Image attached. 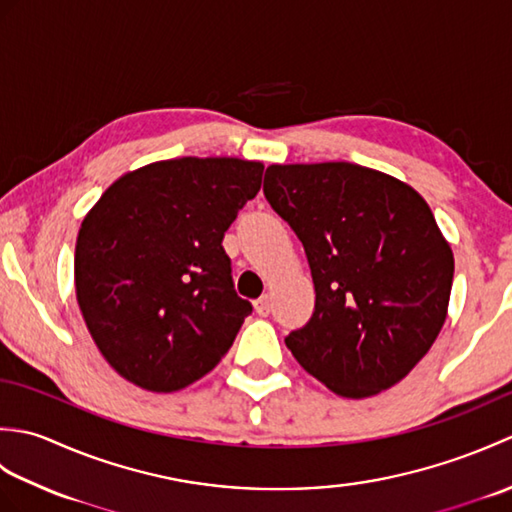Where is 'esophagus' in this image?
Masks as SVG:
<instances>
[{"label": "esophagus", "mask_w": 512, "mask_h": 512, "mask_svg": "<svg viewBox=\"0 0 512 512\" xmlns=\"http://www.w3.org/2000/svg\"><path fill=\"white\" fill-rule=\"evenodd\" d=\"M270 308H273V303H270V295H264L255 301V312L259 314V317H268Z\"/></svg>", "instance_id": "esophagus-1"}]
</instances>
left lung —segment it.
Returning <instances> with one entry per match:
<instances>
[{
	"instance_id": "obj_1",
	"label": "left lung",
	"mask_w": 512,
	"mask_h": 512,
	"mask_svg": "<svg viewBox=\"0 0 512 512\" xmlns=\"http://www.w3.org/2000/svg\"><path fill=\"white\" fill-rule=\"evenodd\" d=\"M264 195L306 250L314 312L286 345L343 398L400 383L447 321L453 250L422 195L354 162L270 165Z\"/></svg>"
}]
</instances>
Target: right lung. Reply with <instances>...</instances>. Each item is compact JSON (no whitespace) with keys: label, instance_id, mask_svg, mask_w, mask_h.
Here are the masks:
<instances>
[{"label":"right lung","instance_id":"1","mask_svg":"<svg viewBox=\"0 0 512 512\" xmlns=\"http://www.w3.org/2000/svg\"><path fill=\"white\" fill-rule=\"evenodd\" d=\"M264 162L184 156L123 173L83 217L74 290L118 376L158 394L209 374L253 306L222 239L262 187Z\"/></svg>","mask_w":512,"mask_h":512}]
</instances>
